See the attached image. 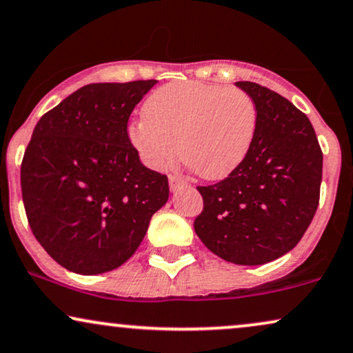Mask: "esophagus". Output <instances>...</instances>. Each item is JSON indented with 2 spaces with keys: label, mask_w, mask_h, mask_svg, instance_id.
I'll list each match as a JSON object with an SVG mask.
<instances>
[{
  "label": "esophagus",
  "mask_w": 353,
  "mask_h": 353,
  "mask_svg": "<svg viewBox=\"0 0 353 353\" xmlns=\"http://www.w3.org/2000/svg\"><path fill=\"white\" fill-rule=\"evenodd\" d=\"M185 185H187V182L184 179H181V177H177V176L169 177V187H171L172 192L179 190V189H182V187H185Z\"/></svg>",
  "instance_id": "34e87169"
}]
</instances>
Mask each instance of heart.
<instances>
[{
  "label": "heart",
  "instance_id": "obj_1",
  "mask_svg": "<svg viewBox=\"0 0 353 353\" xmlns=\"http://www.w3.org/2000/svg\"><path fill=\"white\" fill-rule=\"evenodd\" d=\"M257 127V107L248 92L220 84L174 81L145 102V117L128 127V140L151 169L179 154L208 181L230 176L246 158Z\"/></svg>",
  "mask_w": 353,
  "mask_h": 353
}]
</instances>
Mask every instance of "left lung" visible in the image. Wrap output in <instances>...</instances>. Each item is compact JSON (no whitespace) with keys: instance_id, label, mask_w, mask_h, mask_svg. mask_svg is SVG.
<instances>
[{"instance_id":"1","label":"left lung","mask_w":353,"mask_h":353,"mask_svg":"<svg viewBox=\"0 0 353 353\" xmlns=\"http://www.w3.org/2000/svg\"><path fill=\"white\" fill-rule=\"evenodd\" d=\"M236 86L256 102V135L226 179L197 187L203 210L194 228L218 257L262 265L292 251L313 220L323 151L310 119L288 99L257 83Z\"/></svg>"}]
</instances>
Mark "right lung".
Masks as SVG:
<instances>
[{
  "instance_id": "1",
  "label": "right lung",
  "mask_w": 353,
  "mask_h": 353,
  "mask_svg": "<svg viewBox=\"0 0 353 353\" xmlns=\"http://www.w3.org/2000/svg\"><path fill=\"white\" fill-rule=\"evenodd\" d=\"M156 83L86 84L35 125L21 164L26 215L40 246L74 274L127 262L168 202V177L141 164L127 132Z\"/></svg>"
}]
</instances>
